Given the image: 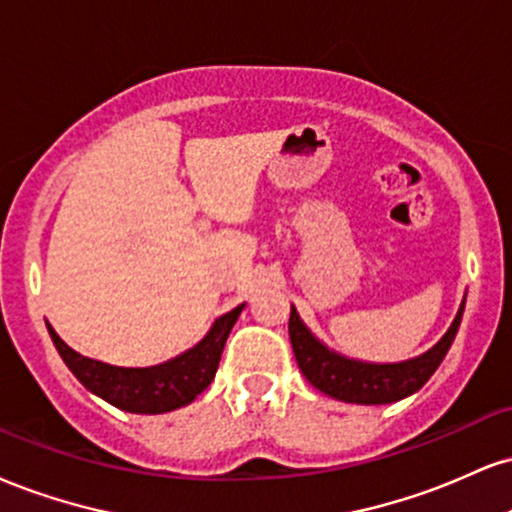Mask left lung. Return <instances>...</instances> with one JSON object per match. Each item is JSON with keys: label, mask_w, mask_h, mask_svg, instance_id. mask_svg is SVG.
Instances as JSON below:
<instances>
[{"label": "left lung", "mask_w": 512, "mask_h": 512, "mask_svg": "<svg viewBox=\"0 0 512 512\" xmlns=\"http://www.w3.org/2000/svg\"><path fill=\"white\" fill-rule=\"evenodd\" d=\"M463 310L465 300L453 324L448 326V331L434 348H429L420 357H412V360L386 362V365L350 360L346 355H338L336 350H329L303 324L295 307H291V319H288V336H291L300 372L315 389L336 400H343V403L384 405L396 403V400L420 391L427 384L446 357L455 334H458Z\"/></svg>", "instance_id": "left-lung-1"}]
</instances>
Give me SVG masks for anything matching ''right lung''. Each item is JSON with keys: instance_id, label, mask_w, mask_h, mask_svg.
Listing matches in <instances>:
<instances>
[{"instance_id": "1", "label": "right lung", "mask_w": 512, "mask_h": 512, "mask_svg": "<svg viewBox=\"0 0 512 512\" xmlns=\"http://www.w3.org/2000/svg\"><path fill=\"white\" fill-rule=\"evenodd\" d=\"M243 307L245 305H238L226 315H221L197 346L155 367H114L107 362L90 360V357L66 346L57 336V331L52 329V324H47V331L52 336L54 348L59 350L61 360L76 374V379L85 389L119 410L138 412V415H159V412H169L193 403L212 384L221 360V350H224L226 338H229Z\"/></svg>"}]
</instances>
